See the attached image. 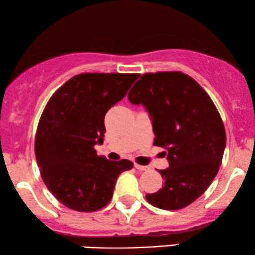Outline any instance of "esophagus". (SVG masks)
I'll return each instance as SVG.
<instances>
[{
	"mask_svg": "<svg viewBox=\"0 0 255 255\" xmlns=\"http://www.w3.org/2000/svg\"><path fill=\"white\" fill-rule=\"evenodd\" d=\"M134 166L137 169V170L140 171H146L148 170V166H145V165H140V164H134Z\"/></svg>",
	"mask_w": 255,
	"mask_h": 255,
	"instance_id": "obj_1",
	"label": "esophagus"
}]
</instances>
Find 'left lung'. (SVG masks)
Returning a JSON list of instances; mask_svg holds the SVG:
<instances>
[{"label":"left lung","instance_id":"1","mask_svg":"<svg viewBox=\"0 0 255 255\" xmlns=\"http://www.w3.org/2000/svg\"><path fill=\"white\" fill-rule=\"evenodd\" d=\"M131 104L150 115L154 145L164 147L169 168L159 170L162 189L146 200L163 210H180L209 188L223 158L225 129L210 96L181 72L141 75L128 93Z\"/></svg>","mask_w":255,"mask_h":255}]
</instances>
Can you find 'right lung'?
I'll use <instances>...</instances> for the list:
<instances>
[{"label":"right lung","mask_w":255,"mask_h":255,"mask_svg":"<svg viewBox=\"0 0 255 255\" xmlns=\"http://www.w3.org/2000/svg\"><path fill=\"white\" fill-rule=\"evenodd\" d=\"M139 74L85 73L61 86L44 109L34 152L44 183L69 209L92 212L109 204L130 160L99 157L107 111L127 95Z\"/></svg>","instance_id":"1"}]
</instances>
